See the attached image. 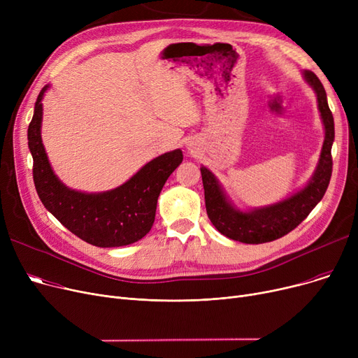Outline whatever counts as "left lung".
I'll return each mask as SVG.
<instances>
[{"mask_svg":"<svg viewBox=\"0 0 358 358\" xmlns=\"http://www.w3.org/2000/svg\"><path fill=\"white\" fill-rule=\"evenodd\" d=\"M303 77L316 92L317 108L321 111L325 129L321 157H319L317 166L310 181L305 185V189L285 200L267 206V208L242 212L234 208L213 173L206 166H201L200 171L204 187L206 210H208L210 222L222 235L243 243L271 242L292 232L322 200L332 174L331 148L335 138L334 117L322 83L312 71H305Z\"/></svg>","mask_w":358,"mask_h":358,"instance_id":"8db88e82","label":"left lung"}]
</instances>
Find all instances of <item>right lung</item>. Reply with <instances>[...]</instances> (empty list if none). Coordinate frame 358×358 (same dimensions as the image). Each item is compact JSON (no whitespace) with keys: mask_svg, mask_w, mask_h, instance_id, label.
I'll list each match as a JSON object with an SVG mask.
<instances>
[{"mask_svg":"<svg viewBox=\"0 0 358 358\" xmlns=\"http://www.w3.org/2000/svg\"><path fill=\"white\" fill-rule=\"evenodd\" d=\"M48 88L45 85L37 96L27 130L33 180L43 206L68 231L91 245L123 247L142 239L154 224L165 181L182 162L181 149L149 161L117 189L103 193L71 190L55 176L42 143V99Z\"/></svg>","mask_w":358,"mask_h":358,"instance_id":"1","label":"right lung"}]
</instances>
